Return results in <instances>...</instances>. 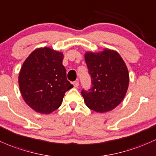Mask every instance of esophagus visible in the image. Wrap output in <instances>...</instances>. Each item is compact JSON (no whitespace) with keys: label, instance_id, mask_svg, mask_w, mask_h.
I'll list each match as a JSON object with an SVG mask.
<instances>
[{"label":"esophagus","instance_id":"34e87169","mask_svg":"<svg viewBox=\"0 0 156 156\" xmlns=\"http://www.w3.org/2000/svg\"><path fill=\"white\" fill-rule=\"evenodd\" d=\"M73 86H74V88H77L79 86V82L78 81L73 82Z\"/></svg>","mask_w":156,"mask_h":156}]
</instances>
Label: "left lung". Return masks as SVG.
<instances>
[{"mask_svg":"<svg viewBox=\"0 0 156 156\" xmlns=\"http://www.w3.org/2000/svg\"><path fill=\"white\" fill-rule=\"evenodd\" d=\"M85 61L91 75L92 87L82 91L86 106L97 113L110 111L126 96L129 84L127 66L120 55L113 49L86 52Z\"/></svg>","mask_w":156,"mask_h":156,"instance_id":"1","label":"left lung"}]
</instances>
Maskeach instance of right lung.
I'll use <instances>...</instances> for the list:
<instances>
[{
    "instance_id": "add662e5",
    "label": "right lung",
    "mask_w": 156,
    "mask_h": 156,
    "mask_svg": "<svg viewBox=\"0 0 156 156\" xmlns=\"http://www.w3.org/2000/svg\"><path fill=\"white\" fill-rule=\"evenodd\" d=\"M64 55L49 47L36 49L21 67L19 86L22 98L34 111L49 114L62 105L65 92L73 87L62 65Z\"/></svg>"
}]
</instances>
